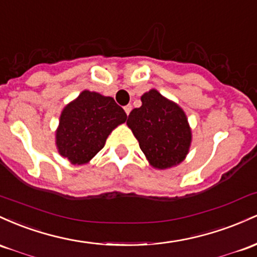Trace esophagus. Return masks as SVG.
<instances>
[{"label": "esophagus", "mask_w": 257, "mask_h": 257, "mask_svg": "<svg viewBox=\"0 0 257 257\" xmlns=\"http://www.w3.org/2000/svg\"><path fill=\"white\" fill-rule=\"evenodd\" d=\"M123 109H125V111H126V114H130V113H131V110H132V105L131 104H127V105H125V108H123Z\"/></svg>", "instance_id": "34e87169"}]
</instances>
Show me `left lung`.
<instances>
[{
	"mask_svg": "<svg viewBox=\"0 0 257 257\" xmlns=\"http://www.w3.org/2000/svg\"><path fill=\"white\" fill-rule=\"evenodd\" d=\"M141 100L142 105L127 119L140 148L157 169L177 165L186 158L192 141L186 114L155 90L144 93Z\"/></svg>",
	"mask_w": 257,
	"mask_h": 257,
	"instance_id": "1",
	"label": "left lung"
}]
</instances>
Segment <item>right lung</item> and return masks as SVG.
<instances>
[{
  "label": "right lung",
  "mask_w": 257,
  "mask_h": 257,
  "mask_svg": "<svg viewBox=\"0 0 257 257\" xmlns=\"http://www.w3.org/2000/svg\"><path fill=\"white\" fill-rule=\"evenodd\" d=\"M127 119L114 98L83 91L62 111L57 130V147L73 164L90 161L104 147L109 134Z\"/></svg>",
  "instance_id": "1"
}]
</instances>
